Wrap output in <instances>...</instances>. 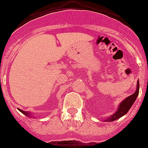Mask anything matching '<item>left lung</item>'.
I'll return each instance as SVG.
<instances>
[{
	"mask_svg": "<svg viewBox=\"0 0 148 148\" xmlns=\"http://www.w3.org/2000/svg\"><path fill=\"white\" fill-rule=\"evenodd\" d=\"M138 94H139V81H138L135 92L134 93L133 95H130L129 97L124 99V101H122L120 103L119 106H118V108L115 111V113H114L112 115H110V117L106 118L103 121L108 122L114 121L119 119L120 117H121L122 116L126 114L128 112V110L131 109V108L132 107L134 103V101H135V100L138 97Z\"/></svg>",
	"mask_w": 148,
	"mask_h": 148,
	"instance_id": "left-lung-1",
	"label": "left lung"
}]
</instances>
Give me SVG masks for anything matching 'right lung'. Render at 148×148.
Returning <instances> with one entry per match:
<instances>
[{
  "mask_svg": "<svg viewBox=\"0 0 148 148\" xmlns=\"http://www.w3.org/2000/svg\"><path fill=\"white\" fill-rule=\"evenodd\" d=\"M18 110H19L22 113V114H24V115H26V116H27V117H34L33 116H32V113L31 112H29V111H24V110H21V109H18Z\"/></svg>",
  "mask_w": 148,
  "mask_h": 148,
  "instance_id": "obj_1",
  "label": "right lung"
}]
</instances>
